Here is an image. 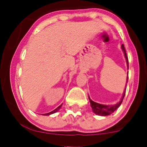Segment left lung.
<instances>
[{"label":"left lung","mask_w":147,"mask_h":147,"mask_svg":"<svg viewBox=\"0 0 147 147\" xmlns=\"http://www.w3.org/2000/svg\"><path fill=\"white\" fill-rule=\"evenodd\" d=\"M121 48H122V51H123V53H124V57H125V58H126V64H127V67L128 69V59L127 55H126V53L125 48H124V46L123 44L121 45ZM128 76H127V78H126V83H128ZM126 85H127V84H126ZM125 93H126V88L124 91L122 99L120 100V101L119 102H118L117 104H114V105H105V104H98V103H97V102L92 101V100L90 99L89 95H88V98H89L90 104H91L90 106H91L94 113L97 114V115L102 116H108V115H110V114H112L116 109H117L118 107H119L120 105H121L122 100H123L124 96H125Z\"/></svg>","instance_id":"left-lung-1"}]
</instances>
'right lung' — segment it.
Here are the masks:
<instances>
[{"mask_svg": "<svg viewBox=\"0 0 147 147\" xmlns=\"http://www.w3.org/2000/svg\"><path fill=\"white\" fill-rule=\"evenodd\" d=\"M61 106H62V104H61V105L58 106V107L56 108V109L53 110V111H51V112H48V113H46V114H42V115H43V116H49V115H51V114H52L55 113V112H57L58 110H59L60 108H61Z\"/></svg>", "mask_w": 147, "mask_h": 147, "instance_id": "add662e5", "label": "right lung"}]
</instances>
